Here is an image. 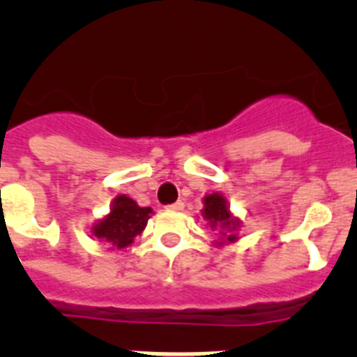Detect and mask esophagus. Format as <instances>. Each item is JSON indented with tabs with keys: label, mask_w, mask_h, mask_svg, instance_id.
<instances>
[{
	"label": "esophagus",
	"mask_w": 357,
	"mask_h": 357,
	"mask_svg": "<svg viewBox=\"0 0 357 357\" xmlns=\"http://www.w3.org/2000/svg\"><path fill=\"white\" fill-rule=\"evenodd\" d=\"M166 209L169 211H182L184 209V202H175V204H169V206H166Z\"/></svg>",
	"instance_id": "obj_1"
}]
</instances>
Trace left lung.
I'll use <instances>...</instances> for the list:
<instances>
[{
	"mask_svg": "<svg viewBox=\"0 0 357 357\" xmlns=\"http://www.w3.org/2000/svg\"><path fill=\"white\" fill-rule=\"evenodd\" d=\"M204 204H206V209H204V218L209 220L211 225L216 227H230V229H234L236 222L234 220H230L229 209H227V202L222 195H209V197L204 198ZM229 241H234L236 236L230 234Z\"/></svg>",
	"mask_w": 357,
	"mask_h": 357,
	"instance_id": "obj_1",
	"label": "left lung"
}]
</instances>
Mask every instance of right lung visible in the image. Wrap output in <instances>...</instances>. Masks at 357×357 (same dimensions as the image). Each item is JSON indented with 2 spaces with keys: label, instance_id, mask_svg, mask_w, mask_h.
Instances as JSON below:
<instances>
[{
  "label": "right lung",
  "instance_id": "1",
  "mask_svg": "<svg viewBox=\"0 0 357 357\" xmlns=\"http://www.w3.org/2000/svg\"><path fill=\"white\" fill-rule=\"evenodd\" d=\"M150 214V207H139L132 198L121 195L116 198L109 216L94 227L93 234L109 241L112 247L125 248L143 232Z\"/></svg>",
  "mask_w": 357,
  "mask_h": 357
}]
</instances>
